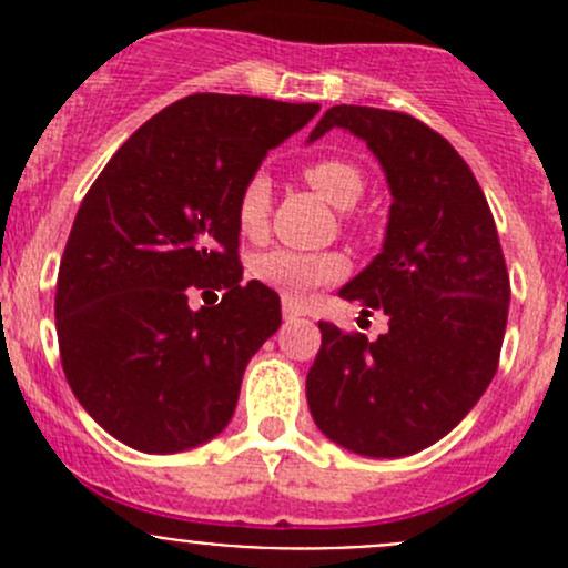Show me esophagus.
Here are the masks:
<instances>
[{
    "label": "esophagus",
    "instance_id": "34e87169",
    "mask_svg": "<svg viewBox=\"0 0 568 568\" xmlns=\"http://www.w3.org/2000/svg\"><path fill=\"white\" fill-rule=\"evenodd\" d=\"M302 313H300V307H294L291 305V302H283V318L285 321H294V318H300Z\"/></svg>",
    "mask_w": 568,
    "mask_h": 568
}]
</instances>
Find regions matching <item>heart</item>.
<instances>
[{
    "label": "heart",
    "mask_w": 568,
    "mask_h": 568,
    "mask_svg": "<svg viewBox=\"0 0 568 568\" xmlns=\"http://www.w3.org/2000/svg\"><path fill=\"white\" fill-rule=\"evenodd\" d=\"M302 175L335 209H352L365 192L363 173L357 164L346 162V159H313L302 168ZM268 214H272V181L263 173L250 175L236 200V222L242 236L261 239L268 227ZM250 272L257 283L268 285L285 300H305L321 285H329L343 277L346 257L341 252L268 250L252 261Z\"/></svg>",
    "instance_id": "heart-1"
}]
</instances>
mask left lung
<instances>
[{
	"instance_id": "1",
	"label": "left lung",
	"mask_w": 568,
	"mask_h": 568,
	"mask_svg": "<svg viewBox=\"0 0 568 568\" xmlns=\"http://www.w3.org/2000/svg\"><path fill=\"white\" fill-rule=\"evenodd\" d=\"M335 125L365 140L393 194L385 247L341 296L365 316L382 311L390 329L368 341L318 321L307 404L332 443L398 459L454 432L489 387L511 283L489 203L443 134L412 114L341 104L311 142Z\"/></svg>"
}]
</instances>
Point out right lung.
Here are the masks:
<instances>
[{
  "label": "right lung",
  "mask_w": 568,
  "mask_h": 568,
  "mask_svg": "<svg viewBox=\"0 0 568 568\" xmlns=\"http://www.w3.org/2000/svg\"><path fill=\"white\" fill-rule=\"evenodd\" d=\"M318 104L194 93L118 148L84 194L57 274L54 318L79 404L129 448L178 454L231 423L280 296L242 283L236 200ZM223 291L192 312L187 288Z\"/></svg>",
  "instance_id": "right-lung-1"
}]
</instances>
